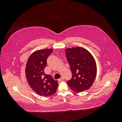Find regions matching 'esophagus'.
I'll list each match as a JSON object with an SVG mask.
<instances>
[{"instance_id":"1","label":"esophagus","mask_w":122,"mask_h":122,"mask_svg":"<svg viewBox=\"0 0 122 122\" xmlns=\"http://www.w3.org/2000/svg\"><path fill=\"white\" fill-rule=\"evenodd\" d=\"M64 79V77H61V78H60V79H58V82H61V81H62Z\"/></svg>"}]
</instances>
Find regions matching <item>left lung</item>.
<instances>
[{
    "label": "left lung",
    "mask_w": 122,
    "mask_h": 122,
    "mask_svg": "<svg viewBox=\"0 0 122 122\" xmlns=\"http://www.w3.org/2000/svg\"><path fill=\"white\" fill-rule=\"evenodd\" d=\"M66 57L72 72V78L67 83L75 92L87 90L93 85L97 73L94 58L82 47H77L65 50Z\"/></svg>",
    "instance_id": "8db88e82"
}]
</instances>
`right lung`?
<instances>
[{
    "mask_svg": "<svg viewBox=\"0 0 122 122\" xmlns=\"http://www.w3.org/2000/svg\"><path fill=\"white\" fill-rule=\"evenodd\" d=\"M52 49L35 51L29 56L25 68V75L29 86L39 95L47 97L54 94L58 87V81L44 73L47 59Z\"/></svg>",
    "mask_w": 122,
    "mask_h": 122,
    "instance_id": "add662e5",
    "label": "right lung"
}]
</instances>
